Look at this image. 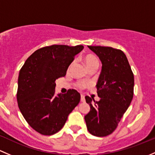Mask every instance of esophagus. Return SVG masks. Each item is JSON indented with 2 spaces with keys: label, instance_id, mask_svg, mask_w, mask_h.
Returning <instances> with one entry per match:
<instances>
[{
  "label": "esophagus",
  "instance_id": "esophagus-1",
  "mask_svg": "<svg viewBox=\"0 0 155 155\" xmlns=\"http://www.w3.org/2000/svg\"><path fill=\"white\" fill-rule=\"evenodd\" d=\"M81 102H85V98H84V95L81 94Z\"/></svg>",
  "mask_w": 155,
  "mask_h": 155
}]
</instances>
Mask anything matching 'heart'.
Here are the masks:
<instances>
[{
    "label": "heart",
    "mask_w": 155,
    "mask_h": 155,
    "mask_svg": "<svg viewBox=\"0 0 155 155\" xmlns=\"http://www.w3.org/2000/svg\"><path fill=\"white\" fill-rule=\"evenodd\" d=\"M84 63H85L86 66H87V68L94 66H99V61H98V58L95 57V56L91 55V54L86 56L85 58H84ZM70 67H71V66H69V68ZM86 86H87V84L85 82H79L77 84V87L81 89L84 88Z\"/></svg>",
    "instance_id": "b5f03b06"
}]
</instances>
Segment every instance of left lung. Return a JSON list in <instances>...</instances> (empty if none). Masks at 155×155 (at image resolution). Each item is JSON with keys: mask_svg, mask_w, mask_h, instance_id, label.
I'll return each mask as SVG.
<instances>
[{"mask_svg": "<svg viewBox=\"0 0 155 155\" xmlns=\"http://www.w3.org/2000/svg\"><path fill=\"white\" fill-rule=\"evenodd\" d=\"M102 63L97 82L100 100L92 104L86 96L90 110L84 116L89 132L96 137L112 134L126 112L134 96V78L125 54L119 49L104 46H88Z\"/></svg>", "mask_w": 155, "mask_h": 155, "instance_id": "left-lung-1", "label": "left lung"}]
</instances>
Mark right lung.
Returning <instances> with one entry per match:
<instances>
[{
    "label": "right lung",
    "mask_w": 155,
    "mask_h": 155,
    "mask_svg": "<svg viewBox=\"0 0 155 155\" xmlns=\"http://www.w3.org/2000/svg\"><path fill=\"white\" fill-rule=\"evenodd\" d=\"M83 45H53L33 52L19 71L17 101L21 113L32 128L42 135L61 130L68 116L79 104L75 89L55 95L56 80L64 77Z\"/></svg>",
    "instance_id": "right-lung-1"
}]
</instances>
